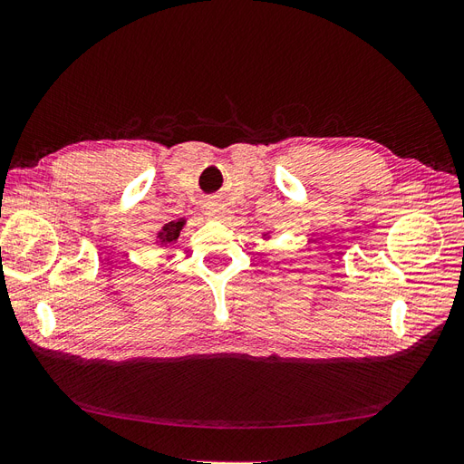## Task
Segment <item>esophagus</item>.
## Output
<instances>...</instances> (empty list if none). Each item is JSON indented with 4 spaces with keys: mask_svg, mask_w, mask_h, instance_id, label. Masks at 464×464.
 Listing matches in <instances>:
<instances>
[{
    "mask_svg": "<svg viewBox=\"0 0 464 464\" xmlns=\"http://www.w3.org/2000/svg\"><path fill=\"white\" fill-rule=\"evenodd\" d=\"M205 213L210 217V218H220L222 213H224V203L220 199H208L205 203Z\"/></svg>",
    "mask_w": 464,
    "mask_h": 464,
    "instance_id": "34e87169",
    "label": "esophagus"
}]
</instances>
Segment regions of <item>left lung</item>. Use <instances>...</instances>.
I'll use <instances>...</instances> for the list:
<instances>
[{
  "instance_id": "obj_1",
  "label": "left lung",
  "mask_w": 464,
  "mask_h": 464,
  "mask_svg": "<svg viewBox=\"0 0 464 464\" xmlns=\"http://www.w3.org/2000/svg\"><path fill=\"white\" fill-rule=\"evenodd\" d=\"M263 236H269V232H266V234H263Z\"/></svg>"
}]
</instances>
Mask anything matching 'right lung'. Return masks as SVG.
Segmentation results:
<instances>
[{
  "instance_id": "obj_1",
  "label": "right lung",
  "mask_w": 464,
  "mask_h": 464,
  "mask_svg": "<svg viewBox=\"0 0 464 464\" xmlns=\"http://www.w3.org/2000/svg\"><path fill=\"white\" fill-rule=\"evenodd\" d=\"M186 227V218H176V220H168L166 224H162V228L154 236V244L166 247L174 242H178L179 232L184 230Z\"/></svg>"
}]
</instances>
